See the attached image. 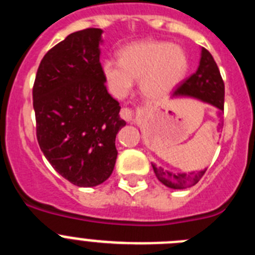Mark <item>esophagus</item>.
I'll return each mask as SVG.
<instances>
[{
    "instance_id": "1",
    "label": "esophagus",
    "mask_w": 255,
    "mask_h": 255,
    "mask_svg": "<svg viewBox=\"0 0 255 255\" xmlns=\"http://www.w3.org/2000/svg\"><path fill=\"white\" fill-rule=\"evenodd\" d=\"M134 111L129 107H123L120 111V116L123 117L124 120L128 121V123H132L134 121Z\"/></svg>"
}]
</instances>
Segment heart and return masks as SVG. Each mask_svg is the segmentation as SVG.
<instances>
[{"label": "heart", "mask_w": 255, "mask_h": 255, "mask_svg": "<svg viewBox=\"0 0 255 255\" xmlns=\"http://www.w3.org/2000/svg\"><path fill=\"white\" fill-rule=\"evenodd\" d=\"M120 60L106 58L102 75L114 96L130 92L140 78V91L150 100H162L185 78L189 67L185 51L170 42L147 39L134 42L119 52Z\"/></svg>", "instance_id": "heart-1"}]
</instances>
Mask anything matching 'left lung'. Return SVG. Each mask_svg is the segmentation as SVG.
I'll use <instances>...</instances> for the list:
<instances>
[{
	"mask_svg": "<svg viewBox=\"0 0 255 255\" xmlns=\"http://www.w3.org/2000/svg\"><path fill=\"white\" fill-rule=\"evenodd\" d=\"M175 96L195 97L198 100L211 103L220 110L221 114H224L225 83L222 80L217 64L213 60L208 49H202L199 67L193 75L185 79L175 89L173 97ZM221 120H224L222 116H221ZM222 125H224V121H222ZM152 166L155 176L158 177L159 181L171 189H184L195 185L206 172V170H204L198 173L190 172L175 175L170 171H163V168L161 167H155L154 164H152Z\"/></svg>",
	"mask_w": 255,
	"mask_h": 255,
	"instance_id": "8db88e82",
	"label": "left lung"
}]
</instances>
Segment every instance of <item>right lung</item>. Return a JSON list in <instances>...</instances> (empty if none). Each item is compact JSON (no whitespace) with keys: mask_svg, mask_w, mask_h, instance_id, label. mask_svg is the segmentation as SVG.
Listing matches in <instances>:
<instances>
[{"mask_svg":"<svg viewBox=\"0 0 255 255\" xmlns=\"http://www.w3.org/2000/svg\"><path fill=\"white\" fill-rule=\"evenodd\" d=\"M101 35L98 28L67 35L42 58L33 85L40 150L61 176L83 188L111 176L116 135L126 125L105 84Z\"/></svg>","mask_w":255,"mask_h":255,"instance_id":"obj_1","label":"right lung"}]
</instances>
